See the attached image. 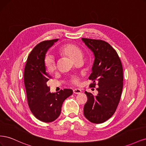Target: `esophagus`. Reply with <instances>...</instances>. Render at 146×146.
<instances>
[{
    "instance_id": "esophagus-1",
    "label": "esophagus",
    "mask_w": 146,
    "mask_h": 146,
    "mask_svg": "<svg viewBox=\"0 0 146 146\" xmlns=\"http://www.w3.org/2000/svg\"><path fill=\"white\" fill-rule=\"evenodd\" d=\"M73 92L74 94H80L82 92V90L80 89H78V88H77V89H75L73 90Z\"/></svg>"
}]
</instances>
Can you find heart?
<instances>
[{
  "mask_svg": "<svg viewBox=\"0 0 146 146\" xmlns=\"http://www.w3.org/2000/svg\"><path fill=\"white\" fill-rule=\"evenodd\" d=\"M61 54L68 56L72 61H75L78 58H82V50L77 46L73 44H67L60 49ZM44 65L46 70L49 72H53L56 70V63L55 59L52 55H47L44 58ZM70 82L74 85L79 83L80 80L77 76H74L70 79Z\"/></svg>",
  "mask_w": 146,
  "mask_h": 146,
  "instance_id": "heart-1",
  "label": "heart"
}]
</instances>
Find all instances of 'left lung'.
Returning <instances> with one entry per match:
<instances>
[{"mask_svg": "<svg viewBox=\"0 0 146 146\" xmlns=\"http://www.w3.org/2000/svg\"><path fill=\"white\" fill-rule=\"evenodd\" d=\"M93 52L94 61L89 77L90 85L99 88L98 95L85 91L88 100L84 106V115L92 123H101L115 113L123 88V69L116 51L107 42L99 39L82 38Z\"/></svg>", "mask_w": 146, "mask_h": 146, "instance_id": "left-lung-1", "label": "left lung"}]
</instances>
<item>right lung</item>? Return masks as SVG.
<instances>
[{
    "label": "right lung",
    "instance_id": "1",
    "mask_svg": "<svg viewBox=\"0 0 146 146\" xmlns=\"http://www.w3.org/2000/svg\"><path fill=\"white\" fill-rule=\"evenodd\" d=\"M58 39L44 41L31 51L26 63L24 80L28 105L39 121L51 122L58 117L64 100L72 94L70 89L51 93L47 82L50 76L46 71L44 58L47 51Z\"/></svg>",
    "mask_w": 146,
    "mask_h": 146
}]
</instances>
